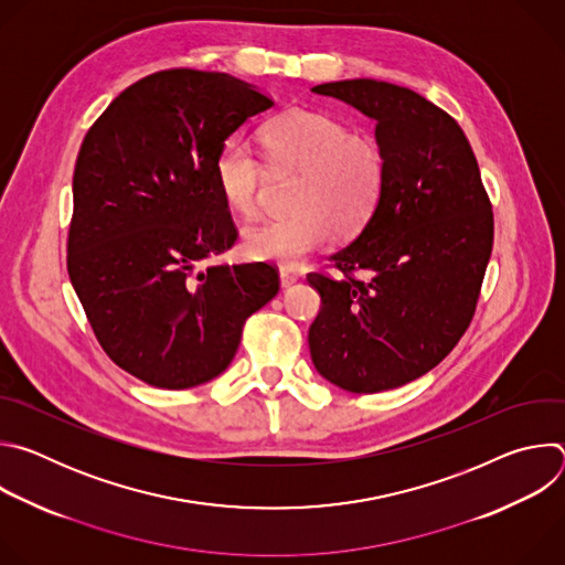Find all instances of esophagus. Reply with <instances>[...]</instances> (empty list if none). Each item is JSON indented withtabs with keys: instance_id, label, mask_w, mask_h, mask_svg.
I'll return each mask as SVG.
<instances>
[{
	"instance_id": "obj_1",
	"label": "esophagus",
	"mask_w": 565,
	"mask_h": 565,
	"mask_svg": "<svg viewBox=\"0 0 565 565\" xmlns=\"http://www.w3.org/2000/svg\"><path fill=\"white\" fill-rule=\"evenodd\" d=\"M279 279H281V286H284V288H290L292 284L299 281V275L292 273V270H288V268H281V270H279Z\"/></svg>"
}]
</instances>
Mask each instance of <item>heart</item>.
<instances>
[{
    "label": "heart",
    "mask_w": 565,
    "mask_h": 565,
    "mask_svg": "<svg viewBox=\"0 0 565 565\" xmlns=\"http://www.w3.org/2000/svg\"><path fill=\"white\" fill-rule=\"evenodd\" d=\"M270 172H297L288 216L255 223L244 232V253L255 262L299 266L333 234L360 232L375 214L386 179L388 153L369 134H358L335 116L288 109L259 129ZM241 136L216 151L214 179L225 203L244 216L259 207L266 168Z\"/></svg>",
    "instance_id": "1"
}]
</instances>
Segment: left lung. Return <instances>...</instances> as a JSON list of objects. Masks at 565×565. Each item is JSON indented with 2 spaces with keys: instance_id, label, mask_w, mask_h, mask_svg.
<instances>
[{
  "instance_id": "1",
  "label": "left lung",
  "mask_w": 565,
  "mask_h": 565,
  "mask_svg": "<svg viewBox=\"0 0 565 565\" xmlns=\"http://www.w3.org/2000/svg\"><path fill=\"white\" fill-rule=\"evenodd\" d=\"M312 94L377 122L388 179L333 273L308 275L321 295L310 358L351 393L388 391L440 364L469 329L494 246L492 201L460 125L420 94L366 77Z\"/></svg>"
}]
</instances>
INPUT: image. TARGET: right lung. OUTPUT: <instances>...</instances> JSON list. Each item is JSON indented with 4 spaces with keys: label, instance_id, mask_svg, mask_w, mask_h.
Returning a JSON list of instances; mask_svg holds the SVG:
<instances>
[{
    "label": "right lung",
    "instance_id": "right-lung-1",
    "mask_svg": "<svg viewBox=\"0 0 565 565\" xmlns=\"http://www.w3.org/2000/svg\"><path fill=\"white\" fill-rule=\"evenodd\" d=\"M273 98L190 66L145 75L89 127L73 170L66 270L103 351L158 388L232 362L279 292L273 264H214L238 236L214 179L223 140Z\"/></svg>",
    "mask_w": 565,
    "mask_h": 565
}]
</instances>
